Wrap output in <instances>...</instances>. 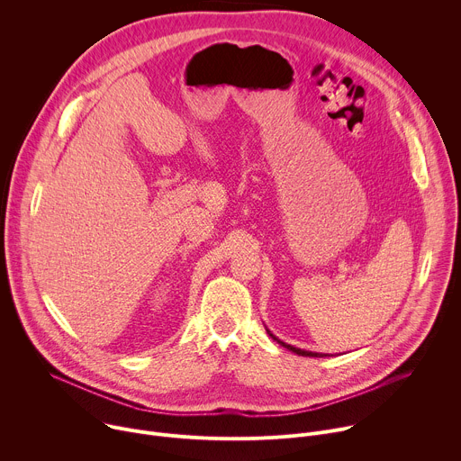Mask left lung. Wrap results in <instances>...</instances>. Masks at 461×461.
<instances>
[{
    "label": "left lung",
    "mask_w": 461,
    "mask_h": 461,
    "mask_svg": "<svg viewBox=\"0 0 461 461\" xmlns=\"http://www.w3.org/2000/svg\"><path fill=\"white\" fill-rule=\"evenodd\" d=\"M274 339H277L274 334H270ZM279 341V339H277ZM285 348H288V350H292V352H295V354H299V356H310V357H319L321 354H313V352H306V350H301V348H295V347H290V345H286V343H283V341H279Z\"/></svg>",
    "instance_id": "obj_1"
}]
</instances>
